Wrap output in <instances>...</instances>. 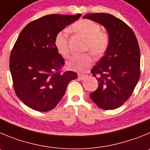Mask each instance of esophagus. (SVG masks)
I'll list each match as a JSON object with an SVG mask.
<instances>
[{
	"instance_id": "1",
	"label": "esophagus",
	"mask_w": 150,
	"mask_h": 150,
	"mask_svg": "<svg viewBox=\"0 0 150 150\" xmlns=\"http://www.w3.org/2000/svg\"><path fill=\"white\" fill-rule=\"evenodd\" d=\"M86 78H87V75H81V74H78V78H79V79H81V80H84Z\"/></svg>"
}]
</instances>
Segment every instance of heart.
<instances>
[{
  "label": "heart",
  "mask_w": 150,
  "mask_h": 150,
  "mask_svg": "<svg viewBox=\"0 0 150 150\" xmlns=\"http://www.w3.org/2000/svg\"><path fill=\"white\" fill-rule=\"evenodd\" d=\"M75 33L87 39L85 49L90 50L96 56L103 54L109 45V37L107 33L101 30L100 26L89 19L77 21L72 26ZM69 30L64 29L56 35L54 45L57 51L63 57H67L69 53L68 45ZM93 58L90 54H75L68 60L67 65L69 69L78 72H84L92 65Z\"/></svg>",
  "instance_id": "obj_1"
}]
</instances>
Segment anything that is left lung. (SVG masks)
Returning a JSON list of instances; mask_svg holds the SVG:
<instances>
[{
    "mask_svg": "<svg viewBox=\"0 0 150 150\" xmlns=\"http://www.w3.org/2000/svg\"><path fill=\"white\" fill-rule=\"evenodd\" d=\"M83 18L100 24L107 30L109 45L92 69L98 88L90 94L100 108L114 110L129 99L140 79L141 54L134 32L122 20L108 13H90Z\"/></svg>",
    "mask_w": 150,
    "mask_h": 150,
    "instance_id": "obj_1",
    "label": "left lung"
}]
</instances>
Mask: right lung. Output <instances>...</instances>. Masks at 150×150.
<instances>
[{"mask_svg": "<svg viewBox=\"0 0 150 150\" xmlns=\"http://www.w3.org/2000/svg\"><path fill=\"white\" fill-rule=\"evenodd\" d=\"M76 16L49 15L24 28L12 50L9 69L17 96L37 111L52 110L64 96L76 72L60 73L64 60L54 45L55 36L79 19Z\"/></svg>", "mask_w": 150, "mask_h": 150, "instance_id": "right-lung-1", "label": "right lung"}]
</instances>
